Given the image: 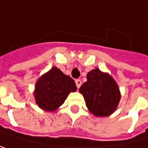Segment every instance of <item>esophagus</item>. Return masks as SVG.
<instances>
[{"mask_svg": "<svg viewBox=\"0 0 148 148\" xmlns=\"http://www.w3.org/2000/svg\"><path fill=\"white\" fill-rule=\"evenodd\" d=\"M75 82H76V86H77V88H79V87L81 86V85H82L81 80H80V79H77Z\"/></svg>", "mask_w": 148, "mask_h": 148, "instance_id": "34e87169", "label": "esophagus"}]
</instances>
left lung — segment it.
Returning <instances> with one entry per match:
<instances>
[{"label": "left lung", "instance_id": "1", "mask_svg": "<svg viewBox=\"0 0 148 148\" xmlns=\"http://www.w3.org/2000/svg\"><path fill=\"white\" fill-rule=\"evenodd\" d=\"M86 78L79 88L86 107L95 116H108L116 110L121 98L116 82L98 69L88 72Z\"/></svg>", "mask_w": 148, "mask_h": 148}]
</instances>
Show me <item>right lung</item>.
<instances>
[{"label": "right lung", "mask_w": 148, "mask_h": 148, "mask_svg": "<svg viewBox=\"0 0 148 148\" xmlns=\"http://www.w3.org/2000/svg\"><path fill=\"white\" fill-rule=\"evenodd\" d=\"M76 90L77 86L72 78L53 67L37 80L36 103L40 108L53 112L64 103L69 94Z\"/></svg>", "instance_id": "1"}]
</instances>
